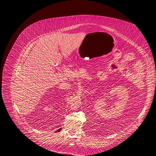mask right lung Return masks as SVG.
Listing matches in <instances>:
<instances>
[{"label": "right lung", "instance_id": "1", "mask_svg": "<svg viewBox=\"0 0 156 156\" xmlns=\"http://www.w3.org/2000/svg\"><path fill=\"white\" fill-rule=\"evenodd\" d=\"M61 130V128H60V129H58V130H57V131H56V132H60V130Z\"/></svg>", "mask_w": 156, "mask_h": 156}]
</instances>
